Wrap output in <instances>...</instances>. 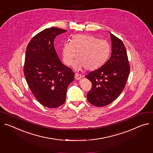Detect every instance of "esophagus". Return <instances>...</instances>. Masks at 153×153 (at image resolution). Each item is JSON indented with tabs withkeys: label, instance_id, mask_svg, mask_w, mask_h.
<instances>
[{
	"label": "esophagus",
	"instance_id": "1",
	"mask_svg": "<svg viewBox=\"0 0 153 153\" xmlns=\"http://www.w3.org/2000/svg\"><path fill=\"white\" fill-rule=\"evenodd\" d=\"M74 77H75L76 80H79V79L82 78V76L80 74H78V73H75V76Z\"/></svg>",
	"mask_w": 153,
	"mask_h": 153
}]
</instances>
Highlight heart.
<instances>
[{
    "instance_id": "b5f03b06",
    "label": "heart",
    "mask_w": 153,
    "mask_h": 153,
    "mask_svg": "<svg viewBox=\"0 0 153 153\" xmlns=\"http://www.w3.org/2000/svg\"><path fill=\"white\" fill-rule=\"evenodd\" d=\"M110 47L106 41L85 34L73 36L71 42H65L62 48L64 63L71 66L77 54L75 68H84L87 71H94L102 66L110 54Z\"/></svg>"
}]
</instances>
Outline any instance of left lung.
I'll use <instances>...</instances> for the list:
<instances>
[{"label": "left lung", "instance_id": "8db88e82", "mask_svg": "<svg viewBox=\"0 0 153 153\" xmlns=\"http://www.w3.org/2000/svg\"><path fill=\"white\" fill-rule=\"evenodd\" d=\"M112 54L100 68L89 73L85 77L92 88L87 100L92 105L103 107L115 101L123 90L130 73L126 48L122 41L110 32Z\"/></svg>", "mask_w": 153, "mask_h": 153}]
</instances>
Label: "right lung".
Here are the masks:
<instances>
[{
  "instance_id": "1",
  "label": "right lung",
  "mask_w": 153,
  "mask_h": 153,
  "mask_svg": "<svg viewBox=\"0 0 153 153\" xmlns=\"http://www.w3.org/2000/svg\"><path fill=\"white\" fill-rule=\"evenodd\" d=\"M66 30L56 27L36 35L26 49L24 73L35 98L43 106L57 108L66 100L68 87L74 73L59 58L53 45L57 35Z\"/></svg>"
}]
</instances>
